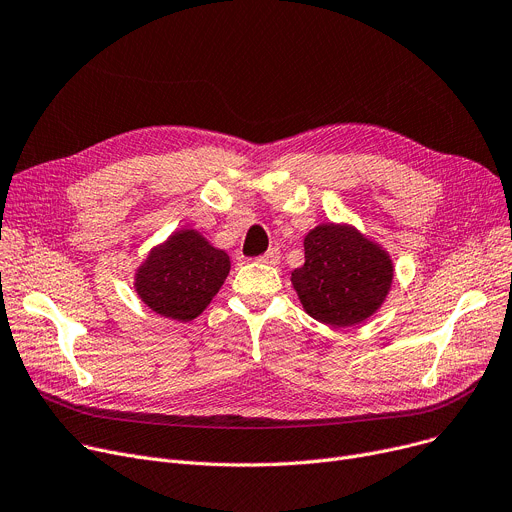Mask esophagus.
<instances>
[{
	"label": "esophagus",
	"instance_id": "1",
	"mask_svg": "<svg viewBox=\"0 0 512 512\" xmlns=\"http://www.w3.org/2000/svg\"><path fill=\"white\" fill-rule=\"evenodd\" d=\"M280 259H282V255H280L278 249H269V251H265V253L259 257V261H261V263H267V265H278Z\"/></svg>",
	"mask_w": 512,
	"mask_h": 512
}]
</instances>
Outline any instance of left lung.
<instances>
[{
  "instance_id": "obj_1",
  "label": "left lung",
  "mask_w": 512,
  "mask_h": 512,
  "mask_svg": "<svg viewBox=\"0 0 512 512\" xmlns=\"http://www.w3.org/2000/svg\"><path fill=\"white\" fill-rule=\"evenodd\" d=\"M393 284L389 253L350 224H319L304 236L292 286L313 319L352 327L379 311Z\"/></svg>"
}]
</instances>
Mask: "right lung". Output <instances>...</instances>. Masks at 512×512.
Masks as SVG:
<instances>
[{"instance_id": "1", "label": "right lung", "mask_w": 512, "mask_h": 512, "mask_svg": "<svg viewBox=\"0 0 512 512\" xmlns=\"http://www.w3.org/2000/svg\"><path fill=\"white\" fill-rule=\"evenodd\" d=\"M230 259L197 230L183 228L154 247L135 271V292L166 319L199 317L222 288Z\"/></svg>"}]
</instances>
